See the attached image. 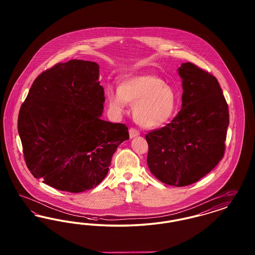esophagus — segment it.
Segmentation results:
<instances>
[{
  "instance_id": "1",
  "label": "esophagus",
  "mask_w": 255,
  "mask_h": 255,
  "mask_svg": "<svg viewBox=\"0 0 255 255\" xmlns=\"http://www.w3.org/2000/svg\"><path fill=\"white\" fill-rule=\"evenodd\" d=\"M129 134H130V137L132 138V137H134V136H137V135H139V131L137 130V129H135V128H130L129 129Z\"/></svg>"
}]
</instances>
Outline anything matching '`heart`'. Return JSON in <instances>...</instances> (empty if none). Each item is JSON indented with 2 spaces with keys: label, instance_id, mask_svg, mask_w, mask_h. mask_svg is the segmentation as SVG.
Segmentation results:
<instances>
[{
  "label": "heart",
  "instance_id": "obj_1",
  "mask_svg": "<svg viewBox=\"0 0 255 255\" xmlns=\"http://www.w3.org/2000/svg\"><path fill=\"white\" fill-rule=\"evenodd\" d=\"M109 107L121 114L127 103L133 105V118L145 128L165 124L179 107V97L171 86L155 75H139L122 81L119 91L107 92Z\"/></svg>",
  "mask_w": 255,
  "mask_h": 255
}]
</instances>
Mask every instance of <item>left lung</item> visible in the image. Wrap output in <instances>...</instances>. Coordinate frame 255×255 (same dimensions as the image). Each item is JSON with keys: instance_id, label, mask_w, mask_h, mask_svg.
<instances>
[{"instance_id": "1", "label": "left lung", "mask_w": 255, "mask_h": 255, "mask_svg": "<svg viewBox=\"0 0 255 255\" xmlns=\"http://www.w3.org/2000/svg\"><path fill=\"white\" fill-rule=\"evenodd\" d=\"M182 108L166 126L146 133L147 164L160 182L186 186L198 182L224 157L229 106L214 75L182 63Z\"/></svg>"}]
</instances>
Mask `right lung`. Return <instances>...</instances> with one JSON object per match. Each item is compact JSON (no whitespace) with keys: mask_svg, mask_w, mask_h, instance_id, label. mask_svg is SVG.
Instances as JSON below:
<instances>
[{"mask_svg":"<svg viewBox=\"0 0 255 255\" xmlns=\"http://www.w3.org/2000/svg\"><path fill=\"white\" fill-rule=\"evenodd\" d=\"M99 67L57 63L38 75L19 112L18 132L30 173L61 191L79 193L106 177L128 128L100 119L105 101Z\"/></svg>","mask_w":255,"mask_h":255,"instance_id":"add662e5","label":"right lung"}]
</instances>
